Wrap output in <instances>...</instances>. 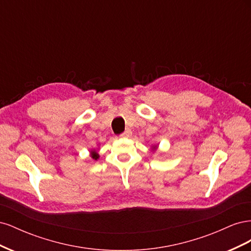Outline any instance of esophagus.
<instances>
[{
	"instance_id": "esophagus-1",
	"label": "esophagus",
	"mask_w": 251,
	"mask_h": 251,
	"mask_svg": "<svg viewBox=\"0 0 251 251\" xmlns=\"http://www.w3.org/2000/svg\"><path fill=\"white\" fill-rule=\"evenodd\" d=\"M131 136H132V131L131 130H126L124 133L120 134L121 138H128V137H131Z\"/></svg>"
}]
</instances>
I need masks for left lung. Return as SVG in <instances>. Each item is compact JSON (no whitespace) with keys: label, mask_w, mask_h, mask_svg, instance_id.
I'll use <instances>...</instances> for the list:
<instances>
[{"label":"left lung","mask_w":251,"mask_h":251,"mask_svg":"<svg viewBox=\"0 0 251 251\" xmlns=\"http://www.w3.org/2000/svg\"><path fill=\"white\" fill-rule=\"evenodd\" d=\"M151 150H153V151H155V150H157V147H156V146H154V147H153V149H151Z\"/></svg>","instance_id":"obj_1"}]
</instances>
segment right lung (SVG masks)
I'll list each match as a JSON object with an SVG mask.
<instances>
[{
  "label": "right lung",
  "instance_id": "add662e5",
  "mask_svg": "<svg viewBox=\"0 0 251 251\" xmlns=\"http://www.w3.org/2000/svg\"><path fill=\"white\" fill-rule=\"evenodd\" d=\"M90 156H91V158L94 159V160H97V159L100 158V155H98L96 150H91L90 151Z\"/></svg>",
  "mask_w": 251,
  "mask_h": 251
}]
</instances>
